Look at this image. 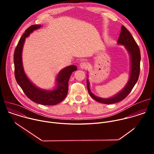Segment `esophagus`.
Wrapping results in <instances>:
<instances>
[{
	"label": "esophagus",
	"mask_w": 154,
	"mask_h": 154,
	"mask_svg": "<svg viewBox=\"0 0 154 154\" xmlns=\"http://www.w3.org/2000/svg\"><path fill=\"white\" fill-rule=\"evenodd\" d=\"M88 66H89V64L87 62L83 61V62H82V63H80V68H82V69H87L88 68Z\"/></svg>",
	"instance_id": "34e87169"
}]
</instances>
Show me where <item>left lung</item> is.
<instances>
[{
    "label": "left lung",
    "mask_w": 154,
    "mask_h": 154,
    "mask_svg": "<svg viewBox=\"0 0 154 154\" xmlns=\"http://www.w3.org/2000/svg\"><path fill=\"white\" fill-rule=\"evenodd\" d=\"M117 43L119 45L124 46L128 52L130 58V71L128 80L123 88L117 94L109 98H102L95 96L90 90V84L88 79L87 78V88L90 96L95 100L105 103L112 104L115 103L125 99L133 89L135 85L137 82L140 71V60L141 55L140 51L134 37L131 36L129 31L124 26H122L119 37ZM88 77V74H87Z\"/></svg>",
    "instance_id": "obj_1"
}]
</instances>
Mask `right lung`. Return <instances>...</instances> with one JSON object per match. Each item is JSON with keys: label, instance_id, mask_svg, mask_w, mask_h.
<instances>
[{"label": "right lung", "instance_id": "right-lung-1", "mask_svg": "<svg viewBox=\"0 0 154 154\" xmlns=\"http://www.w3.org/2000/svg\"><path fill=\"white\" fill-rule=\"evenodd\" d=\"M41 27V25L30 26L19 39L14 53V75L17 83L30 100L41 105H54L61 102L66 96L69 79L72 72L77 68L76 66L71 65L60 71L56 77V86L51 90L41 89L30 80L24 69L22 54L26 38Z\"/></svg>", "mask_w": 154, "mask_h": 154}]
</instances>
